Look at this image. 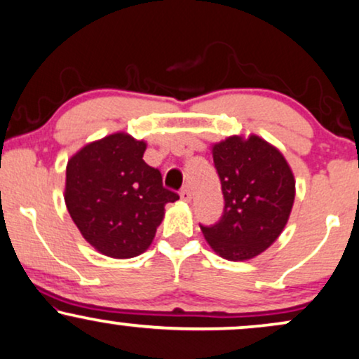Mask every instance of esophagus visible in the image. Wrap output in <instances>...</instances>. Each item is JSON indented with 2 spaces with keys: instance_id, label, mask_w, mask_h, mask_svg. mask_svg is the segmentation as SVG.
<instances>
[{
  "instance_id": "esophagus-1",
  "label": "esophagus",
  "mask_w": 359,
  "mask_h": 359,
  "mask_svg": "<svg viewBox=\"0 0 359 359\" xmlns=\"http://www.w3.org/2000/svg\"><path fill=\"white\" fill-rule=\"evenodd\" d=\"M180 197L184 198L185 202H189L190 198H192V189H190V185H184L182 190H180Z\"/></svg>"
}]
</instances>
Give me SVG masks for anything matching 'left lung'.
I'll return each instance as SVG.
<instances>
[{
	"mask_svg": "<svg viewBox=\"0 0 359 359\" xmlns=\"http://www.w3.org/2000/svg\"><path fill=\"white\" fill-rule=\"evenodd\" d=\"M224 194V213L201 225L210 247L226 260L257 257L278 238L294 201V179L285 157L269 142L233 135L212 149Z\"/></svg>",
	"mask_w": 359,
	"mask_h": 359,
	"instance_id": "1",
	"label": "left lung"
}]
</instances>
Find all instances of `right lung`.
<instances>
[{
	"label": "right lung",
	"instance_id": "right-lung-1",
	"mask_svg": "<svg viewBox=\"0 0 359 359\" xmlns=\"http://www.w3.org/2000/svg\"><path fill=\"white\" fill-rule=\"evenodd\" d=\"M146 142L107 135L71 157L65 201L71 219L97 252L133 258L147 250L179 194L165 189L158 169L144 162Z\"/></svg>",
	"mask_w": 359,
	"mask_h": 359
}]
</instances>
